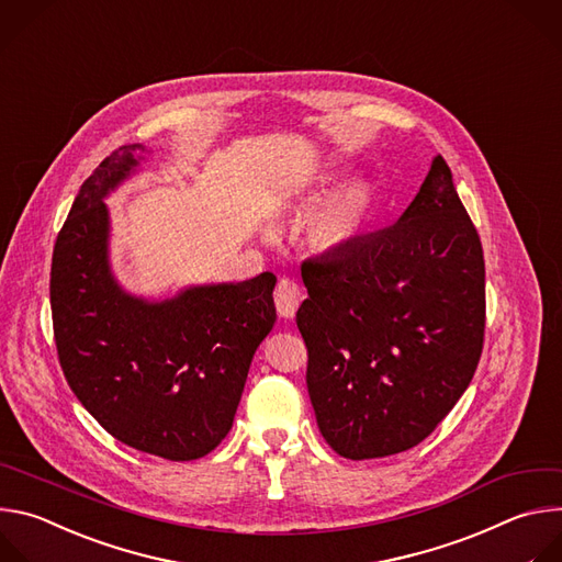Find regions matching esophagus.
<instances>
[{"mask_svg": "<svg viewBox=\"0 0 562 562\" xmlns=\"http://www.w3.org/2000/svg\"><path fill=\"white\" fill-rule=\"evenodd\" d=\"M301 303V290L292 279H281L274 290V305L281 318H294Z\"/></svg>", "mask_w": 562, "mask_h": 562, "instance_id": "obj_1", "label": "esophagus"}]
</instances>
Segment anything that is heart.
<instances>
[{"label": "heart", "mask_w": 562, "mask_h": 562, "mask_svg": "<svg viewBox=\"0 0 562 562\" xmlns=\"http://www.w3.org/2000/svg\"><path fill=\"white\" fill-rule=\"evenodd\" d=\"M370 207V188L363 183L350 186L321 207L310 223V239L323 252H334L350 246L361 233Z\"/></svg>", "instance_id": "obj_1"}]
</instances>
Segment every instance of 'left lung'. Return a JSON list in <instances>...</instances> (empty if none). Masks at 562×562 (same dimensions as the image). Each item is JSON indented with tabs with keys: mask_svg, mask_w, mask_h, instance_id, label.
Returning a JSON list of instances; mask_svg holds the SVG:
<instances>
[{
	"mask_svg": "<svg viewBox=\"0 0 562 562\" xmlns=\"http://www.w3.org/2000/svg\"><path fill=\"white\" fill-rule=\"evenodd\" d=\"M296 325L318 429L350 461L427 438L483 350L485 261L440 155L392 228L301 268Z\"/></svg>",
	"mask_w": 562,
	"mask_h": 562,
	"instance_id": "8db88e82",
	"label": "left lung"
}]
</instances>
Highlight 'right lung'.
<instances>
[{"instance_id":"right-lung-1","label":"right lung","mask_w":562,"mask_h":562,"mask_svg":"<svg viewBox=\"0 0 562 562\" xmlns=\"http://www.w3.org/2000/svg\"><path fill=\"white\" fill-rule=\"evenodd\" d=\"M148 153L122 146L72 201L50 268L55 344L70 390L108 434L194 461L233 427L252 357L277 321V277L188 285L166 299L128 292L110 266L105 199Z\"/></svg>"}]
</instances>
